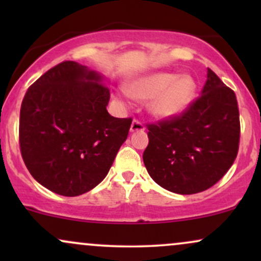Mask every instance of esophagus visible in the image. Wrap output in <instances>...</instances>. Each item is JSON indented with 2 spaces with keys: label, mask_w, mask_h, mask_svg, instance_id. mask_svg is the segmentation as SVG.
Listing matches in <instances>:
<instances>
[{
  "label": "esophagus",
  "mask_w": 261,
  "mask_h": 261,
  "mask_svg": "<svg viewBox=\"0 0 261 261\" xmlns=\"http://www.w3.org/2000/svg\"><path fill=\"white\" fill-rule=\"evenodd\" d=\"M143 130H145V126H143L142 122L137 120V119H134V121L131 122V127H130L131 133H136V131H143Z\"/></svg>",
  "instance_id": "esophagus-1"
}]
</instances>
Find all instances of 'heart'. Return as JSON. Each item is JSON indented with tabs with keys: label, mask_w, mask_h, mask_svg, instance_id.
<instances>
[{
	"label": "heart",
	"mask_w": 261,
	"mask_h": 261,
	"mask_svg": "<svg viewBox=\"0 0 261 261\" xmlns=\"http://www.w3.org/2000/svg\"><path fill=\"white\" fill-rule=\"evenodd\" d=\"M196 87L190 74L154 72L128 81L125 91L135 99L148 100V112L154 118L170 119L190 106Z\"/></svg>",
	"instance_id": "obj_1"
}]
</instances>
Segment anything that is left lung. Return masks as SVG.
Listing matches in <instances>:
<instances>
[{
    "label": "left lung",
    "instance_id": "left-lung-1",
    "mask_svg": "<svg viewBox=\"0 0 261 261\" xmlns=\"http://www.w3.org/2000/svg\"><path fill=\"white\" fill-rule=\"evenodd\" d=\"M143 163L162 188L181 195L201 193L228 172L239 147L234 92L207 68L201 95L180 115L149 124Z\"/></svg>",
    "mask_w": 261,
    "mask_h": 261
}]
</instances>
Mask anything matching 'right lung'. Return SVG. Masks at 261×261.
<instances>
[{
  "label": "right lung",
  "instance_id": "1",
  "mask_svg": "<svg viewBox=\"0 0 261 261\" xmlns=\"http://www.w3.org/2000/svg\"><path fill=\"white\" fill-rule=\"evenodd\" d=\"M87 66L64 61L27 91L19 146L38 182L62 196H79L106 178L133 119L107 110L110 92Z\"/></svg>",
  "mask_w": 261,
  "mask_h": 261
}]
</instances>
